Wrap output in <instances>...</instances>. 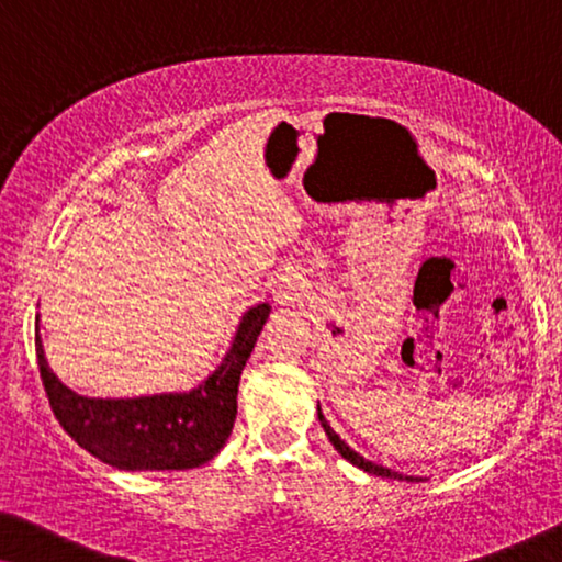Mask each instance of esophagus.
Instances as JSON below:
<instances>
[{
	"label": "esophagus",
	"instance_id": "obj_1",
	"mask_svg": "<svg viewBox=\"0 0 562 562\" xmlns=\"http://www.w3.org/2000/svg\"><path fill=\"white\" fill-rule=\"evenodd\" d=\"M279 299H281V302H283V299H289L286 291H279Z\"/></svg>",
	"mask_w": 562,
	"mask_h": 562
}]
</instances>
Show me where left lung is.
<instances>
[{
  "mask_svg": "<svg viewBox=\"0 0 562 562\" xmlns=\"http://www.w3.org/2000/svg\"><path fill=\"white\" fill-rule=\"evenodd\" d=\"M317 417H319V425L325 427V435L329 437V442L335 445V450L340 452V456L345 458V460H350L352 465H358V468H363V471H368V473H373V475H381V479H398V481H422V479H414V475H404V473H396V471H391V468H383V465H375V463H371V460H366L363 456H360V452H356L350 448V445H345V440H340V435L335 432L333 427H329V422L325 419V414H322V409L317 406Z\"/></svg>",
  "mask_w": 562,
  "mask_h": 562,
  "instance_id": "left-lung-1",
  "label": "left lung"
}]
</instances>
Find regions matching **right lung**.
I'll use <instances>...</instances> for the list:
<instances>
[{
  "label": "right lung",
  "mask_w": 562,
  "mask_h": 562,
  "mask_svg": "<svg viewBox=\"0 0 562 562\" xmlns=\"http://www.w3.org/2000/svg\"><path fill=\"white\" fill-rule=\"evenodd\" d=\"M268 314V304L245 312L222 366L189 394L81 396L50 371L41 335H35L37 368L50 409L71 440L120 471H187L210 463L233 432L243 368Z\"/></svg>",
  "instance_id": "obj_1"
}]
</instances>
